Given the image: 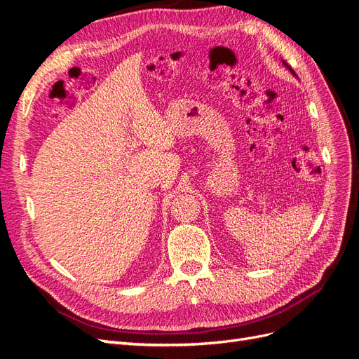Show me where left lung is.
Listing matches in <instances>:
<instances>
[{"label":"left lung","instance_id":"1","mask_svg":"<svg viewBox=\"0 0 359 359\" xmlns=\"http://www.w3.org/2000/svg\"><path fill=\"white\" fill-rule=\"evenodd\" d=\"M281 62H283V66H285V67H286V69H287V70H289V72H290V73H292L293 76H295V78H298V76H297V73H295V72H293V69H292V67L289 66V64H287V62H286L285 60H281Z\"/></svg>","mask_w":359,"mask_h":359}]
</instances>
